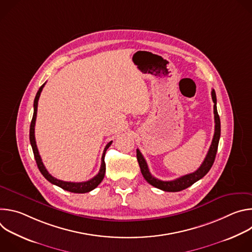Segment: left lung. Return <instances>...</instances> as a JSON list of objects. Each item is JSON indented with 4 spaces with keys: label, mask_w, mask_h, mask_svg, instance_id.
Masks as SVG:
<instances>
[{
    "label": "left lung",
    "mask_w": 252,
    "mask_h": 252,
    "mask_svg": "<svg viewBox=\"0 0 252 252\" xmlns=\"http://www.w3.org/2000/svg\"><path fill=\"white\" fill-rule=\"evenodd\" d=\"M211 97L214 102V105H213L214 123H215L214 134H213L212 142H211L210 148L208 150V153H207L203 162L199 166V168L192 173L176 178V179H174V181L163 182V181H160V179H158L152 175L145 158L142 157V155L140 154V152L138 150H136V158H137V161H138V164L140 167V171H141L143 177H145V179L150 185H152L153 187H155L157 189L164 190V191H170V192L181 191V190L186 189L189 188L190 186H192L194 183L199 181L200 178H202L209 171V169L211 168V166L214 162L215 156H217L218 148H219V141H220V116H219L218 109H217V94H215L214 90L211 91Z\"/></svg>",
    "instance_id": "1"
}]
</instances>
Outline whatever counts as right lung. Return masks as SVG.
Instances as JSON below:
<instances>
[{"label":"right lung","mask_w":252,"mask_h":252,"mask_svg":"<svg viewBox=\"0 0 252 252\" xmlns=\"http://www.w3.org/2000/svg\"><path fill=\"white\" fill-rule=\"evenodd\" d=\"M46 83L39 89L37 94H35L34 100H33V115H32V119L31 122V126H30V141H31V146L32 149V153H33V157L35 159V162H37V165L41 171V173L45 176V178L47 181H49L51 184L60 187L61 189L66 190V191H70V192H75V193H86L89 192L93 189H94L103 179L104 173H105V162H104V155L106 150L109 149L112 145V141H110L107 145L105 146L103 153H102V157H101V164H100V168L98 173L94 176L93 178H91L90 181L88 182H83V183H70V182H63V181H60V179H57L56 177H54L53 175H51L48 170L46 169L41 156L39 154L38 148H37V143H35V138H34V125H35V119H37V112H38V101L41 95V93L45 87Z\"/></svg>","instance_id":"add662e5"}]
</instances>
